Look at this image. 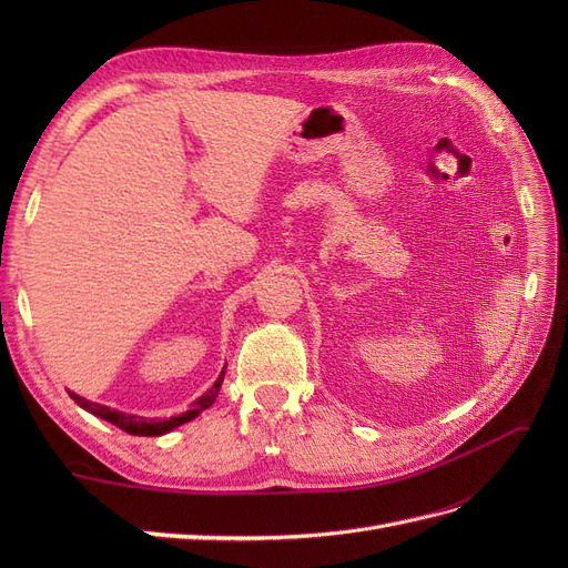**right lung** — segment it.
Masks as SVG:
<instances>
[{
  "instance_id": "right-lung-1",
  "label": "right lung",
  "mask_w": 568,
  "mask_h": 568,
  "mask_svg": "<svg viewBox=\"0 0 568 568\" xmlns=\"http://www.w3.org/2000/svg\"><path fill=\"white\" fill-rule=\"evenodd\" d=\"M225 369H227V367H222V372H220V376L215 379V384H213L209 390H205V393L201 395V398H196V400L192 403V409H186V412H182V415H175V417H170V419H159V417L149 419V417L128 415V412H118V409H111V407H106V405L84 400L82 395H78V393H73V390H68V395H71V398H73L82 409H88L90 415H94V417H99V419H106V422H111L113 426L123 428V432H128V434H132V436H163V434H168V432H173V428H178V426H182V424H186V422L196 419L203 409H209V407L215 403L217 393H220V386H222V379H225Z\"/></svg>"
}]
</instances>
